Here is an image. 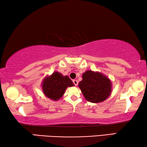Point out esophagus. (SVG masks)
Listing matches in <instances>:
<instances>
[{"label": "esophagus", "instance_id": "obj_1", "mask_svg": "<svg viewBox=\"0 0 147 147\" xmlns=\"http://www.w3.org/2000/svg\"><path fill=\"white\" fill-rule=\"evenodd\" d=\"M73 83H74V84L75 86H77L78 85V80H73Z\"/></svg>", "mask_w": 147, "mask_h": 147}]
</instances>
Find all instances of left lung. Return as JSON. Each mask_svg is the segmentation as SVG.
Instances as JSON below:
<instances>
[{
    "instance_id": "left-lung-1",
    "label": "left lung",
    "mask_w": 147,
    "mask_h": 147,
    "mask_svg": "<svg viewBox=\"0 0 147 147\" xmlns=\"http://www.w3.org/2000/svg\"><path fill=\"white\" fill-rule=\"evenodd\" d=\"M84 97L93 103H98L108 98L112 91L111 82L99 72L86 71L82 74V80L78 84Z\"/></svg>"
}]
</instances>
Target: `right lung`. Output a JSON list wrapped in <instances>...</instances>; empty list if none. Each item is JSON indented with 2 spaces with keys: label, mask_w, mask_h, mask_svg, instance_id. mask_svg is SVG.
Returning a JSON list of instances; mask_svg holds the SVG:
<instances>
[{
  "label": "right lung",
  "mask_w": 147,
  "mask_h": 147,
  "mask_svg": "<svg viewBox=\"0 0 147 147\" xmlns=\"http://www.w3.org/2000/svg\"><path fill=\"white\" fill-rule=\"evenodd\" d=\"M74 86L68 76H63L57 71L44 78L41 85L45 95L51 100L55 101L58 100L63 96L68 87Z\"/></svg>",
  "instance_id": "1"
}]
</instances>
